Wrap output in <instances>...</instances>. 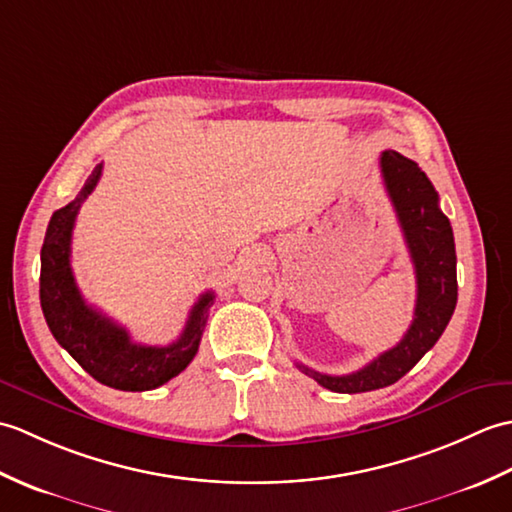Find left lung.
Instances as JSON below:
<instances>
[{"instance_id": "8db88e82", "label": "left lung", "mask_w": 512, "mask_h": 512, "mask_svg": "<svg viewBox=\"0 0 512 512\" xmlns=\"http://www.w3.org/2000/svg\"><path fill=\"white\" fill-rule=\"evenodd\" d=\"M380 173L416 270V310L400 343L358 372L330 376L297 363L303 374L336 394H361L394 385L438 343L458 303L453 228L449 217L440 211L431 180L416 162L394 149L380 154Z\"/></svg>"}]
</instances>
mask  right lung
<instances>
[{
    "mask_svg": "<svg viewBox=\"0 0 512 512\" xmlns=\"http://www.w3.org/2000/svg\"><path fill=\"white\" fill-rule=\"evenodd\" d=\"M101 173L103 162L94 167L79 195L50 217L41 246V310L57 343L92 378L121 391H149L178 376L198 354L213 292H204L195 303L180 339L162 347L134 343L123 325L85 303L70 266L72 228Z\"/></svg>",
    "mask_w": 512,
    "mask_h": 512,
    "instance_id": "1",
    "label": "right lung"
}]
</instances>
